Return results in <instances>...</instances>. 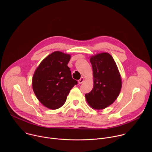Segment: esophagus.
Returning a JSON list of instances; mask_svg holds the SVG:
<instances>
[{
  "label": "esophagus",
  "mask_w": 152,
  "mask_h": 152,
  "mask_svg": "<svg viewBox=\"0 0 152 152\" xmlns=\"http://www.w3.org/2000/svg\"><path fill=\"white\" fill-rule=\"evenodd\" d=\"M83 81H84V79H83V77H80V79L78 80V82H79V83H83Z\"/></svg>",
  "instance_id": "esophagus-1"
}]
</instances>
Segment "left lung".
Wrapping results in <instances>:
<instances>
[{
	"label": "left lung",
	"instance_id": "1",
	"mask_svg": "<svg viewBox=\"0 0 152 152\" xmlns=\"http://www.w3.org/2000/svg\"><path fill=\"white\" fill-rule=\"evenodd\" d=\"M94 77L93 90L85 94L89 105L96 110L110 106L118 97L121 79L117 65L107 53L97 54L90 58Z\"/></svg>",
	"mask_w": 152,
	"mask_h": 152
}]
</instances>
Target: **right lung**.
Segmentation results:
<instances>
[{"label": "right lung", "instance_id": "obj_1", "mask_svg": "<svg viewBox=\"0 0 152 152\" xmlns=\"http://www.w3.org/2000/svg\"><path fill=\"white\" fill-rule=\"evenodd\" d=\"M70 55L54 52L42 60L36 69L32 88L38 100L51 110L61 107L77 81L72 76L67 64Z\"/></svg>", "mask_w": 152, "mask_h": 152}]
</instances>
